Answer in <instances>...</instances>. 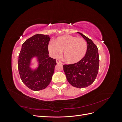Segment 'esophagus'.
I'll list each match as a JSON object with an SVG mask.
<instances>
[{"label": "esophagus", "mask_w": 122, "mask_h": 122, "mask_svg": "<svg viewBox=\"0 0 122 122\" xmlns=\"http://www.w3.org/2000/svg\"><path fill=\"white\" fill-rule=\"evenodd\" d=\"M56 63H57V64H61V61L60 60H57H57H56Z\"/></svg>", "instance_id": "34e87169"}]
</instances>
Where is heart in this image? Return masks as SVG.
<instances>
[{
	"mask_svg": "<svg viewBox=\"0 0 122 122\" xmlns=\"http://www.w3.org/2000/svg\"><path fill=\"white\" fill-rule=\"evenodd\" d=\"M87 45L86 40L76 36L66 35L58 37L55 42H51L48 46L49 53L57 57L63 51L65 61L68 64H75L84 57Z\"/></svg>",
	"mask_w": 122,
	"mask_h": 122,
	"instance_id": "heart-1",
	"label": "heart"
}]
</instances>
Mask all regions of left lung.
Listing matches in <instances>:
<instances>
[{
	"label": "left lung",
	"mask_w": 122,
	"mask_h": 122,
	"mask_svg": "<svg viewBox=\"0 0 122 122\" xmlns=\"http://www.w3.org/2000/svg\"><path fill=\"white\" fill-rule=\"evenodd\" d=\"M87 44L86 53L81 60L75 64L64 65V71L68 82L77 88L87 87L94 82L99 70L98 49L92 41L78 32Z\"/></svg>",
	"instance_id": "left-lung-1"
}]
</instances>
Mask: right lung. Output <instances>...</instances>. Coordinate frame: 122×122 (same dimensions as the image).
<instances>
[{"instance_id":"obj_1","label":"right lung","mask_w":122,"mask_h":122,"mask_svg":"<svg viewBox=\"0 0 122 122\" xmlns=\"http://www.w3.org/2000/svg\"><path fill=\"white\" fill-rule=\"evenodd\" d=\"M48 35L36 34L23 43L19 55L18 70L21 80L30 90L44 89L50 83L56 65L55 59L49 56ZM37 57L38 67L30 68L31 59Z\"/></svg>"}]
</instances>
